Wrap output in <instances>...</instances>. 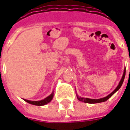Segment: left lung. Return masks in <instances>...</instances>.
I'll use <instances>...</instances> for the list:
<instances>
[{"label": "left lung", "instance_id": "1", "mask_svg": "<svg viewBox=\"0 0 130 130\" xmlns=\"http://www.w3.org/2000/svg\"><path fill=\"white\" fill-rule=\"evenodd\" d=\"M125 75H126V70H124V73H123V75L122 77V79L120 80V83H119V85L117 86V88L115 89L112 92L109 94L108 96H107L105 98H100V99H90V98H81V97H79V96L77 95V99L79 100V101H81L83 102H85V103H88V104H96V103H101V102H105V101L107 100L109 98L111 97L112 95L114 94L117 91V90H119L120 89V88L121 87L123 83V81L124 80V77H125Z\"/></svg>", "mask_w": 130, "mask_h": 130}]
</instances>
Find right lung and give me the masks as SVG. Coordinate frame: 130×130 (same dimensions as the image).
I'll use <instances>...</instances> for the list:
<instances>
[{
    "label": "right lung",
    "mask_w": 130,
    "mask_h": 130,
    "mask_svg": "<svg viewBox=\"0 0 130 130\" xmlns=\"http://www.w3.org/2000/svg\"><path fill=\"white\" fill-rule=\"evenodd\" d=\"M53 98V92L51 94L49 95V96H47V98H45L44 100H42L40 101H30L28 100H25L23 99L25 102H26L28 104H30L32 105H38V106H42V105H44L45 104H48L49 102L52 100Z\"/></svg>",
    "instance_id": "1"
}]
</instances>
